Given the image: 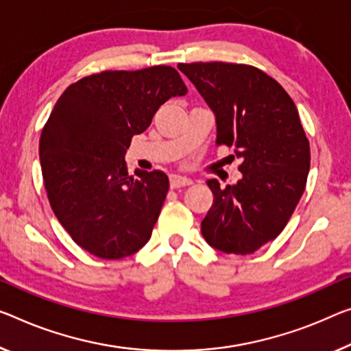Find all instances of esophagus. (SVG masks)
<instances>
[{
    "label": "esophagus",
    "instance_id": "1",
    "mask_svg": "<svg viewBox=\"0 0 351 351\" xmlns=\"http://www.w3.org/2000/svg\"><path fill=\"white\" fill-rule=\"evenodd\" d=\"M169 183H171L172 190H176V188H182V186L191 185L193 182L190 179H186V177H182V176H171Z\"/></svg>",
    "mask_w": 351,
    "mask_h": 351
}]
</instances>
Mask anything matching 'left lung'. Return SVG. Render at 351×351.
<instances>
[{"label": "left lung", "instance_id": "8db88e82", "mask_svg": "<svg viewBox=\"0 0 351 351\" xmlns=\"http://www.w3.org/2000/svg\"><path fill=\"white\" fill-rule=\"evenodd\" d=\"M177 67L215 111L217 145L235 147L241 158L237 185L207 182L215 199L201 224L204 239L226 254H252L281 234L306 188L311 149L298 110L282 86L254 66Z\"/></svg>", "mask_w": 351, "mask_h": 351}]
</instances>
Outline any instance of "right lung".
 Returning a JSON list of instances; mask_svg holds the SVG:
<instances>
[{"instance_id":"right-lung-1","label":"right lung","mask_w":351,"mask_h":351,"mask_svg":"<svg viewBox=\"0 0 351 351\" xmlns=\"http://www.w3.org/2000/svg\"><path fill=\"white\" fill-rule=\"evenodd\" d=\"M188 93L169 66L104 70L70 84L42 128L48 201L72 240L116 261L147 243L169 190L161 171L128 176L123 154L160 105Z\"/></svg>"}]
</instances>
